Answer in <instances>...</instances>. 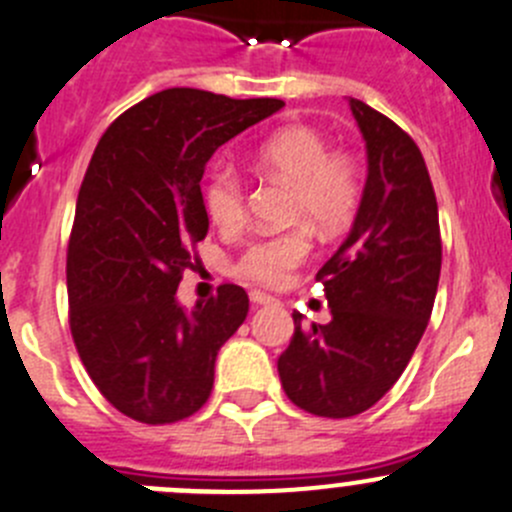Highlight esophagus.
Returning <instances> with one entry per match:
<instances>
[{"label": "esophagus", "instance_id": "esophagus-1", "mask_svg": "<svg viewBox=\"0 0 512 512\" xmlns=\"http://www.w3.org/2000/svg\"><path fill=\"white\" fill-rule=\"evenodd\" d=\"M251 304L253 306H274V304H279V299H276V296H271V294H264V291H251Z\"/></svg>", "mask_w": 512, "mask_h": 512}]
</instances>
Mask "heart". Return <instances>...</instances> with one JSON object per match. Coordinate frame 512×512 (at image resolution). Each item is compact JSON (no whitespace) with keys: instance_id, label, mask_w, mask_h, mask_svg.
<instances>
[{"instance_id":"heart-1","label":"heart","mask_w":512,"mask_h":512,"mask_svg":"<svg viewBox=\"0 0 512 512\" xmlns=\"http://www.w3.org/2000/svg\"><path fill=\"white\" fill-rule=\"evenodd\" d=\"M253 160L264 173L294 188L291 213L306 218L324 236L339 233L359 203V173L344 155H332L329 143L311 128H284L256 148ZM206 211L216 226L233 231L246 218V188L236 168L221 163L206 183ZM311 251L304 228L253 241L238 256L236 274L256 286H284Z\"/></svg>"}]
</instances>
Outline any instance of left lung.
<instances>
[{
  "instance_id": "obj_1",
  "label": "left lung",
  "mask_w": 512,
  "mask_h": 512,
  "mask_svg": "<svg viewBox=\"0 0 512 512\" xmlns=\"http://www.w3.org/2000/svg\"><path fill=\"white\" fill-rule=\"evenodd\" d=\"M349 107L367 145L352 231L319 269L329 324L304 326L279 357L286 397L319 417H354L405 372L430 321L442 266L440 218L415 140L362 100Z\"/></svg>"
}]
</instances>
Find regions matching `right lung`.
Here are the masks:
<instances>
[{"label": "right lung", "mask_w": 512, "mask_h": 512, "mask_svg": "<svg viewBox=\"0 0 512 512\" xmlns=\"http://www.w3.org/2000/svg\"><path fill=\"white\" fill-rule=\"evenodd\" d=\"M281 107L170 87L125 110L92 153L67 246L70 329L95 387L133 420H186L211 397L248 296L223 284L191 311L178 301L208 233L201 178L223 143Z\"/></svg>", "instance_id": "add662e5"}]
</instances>
